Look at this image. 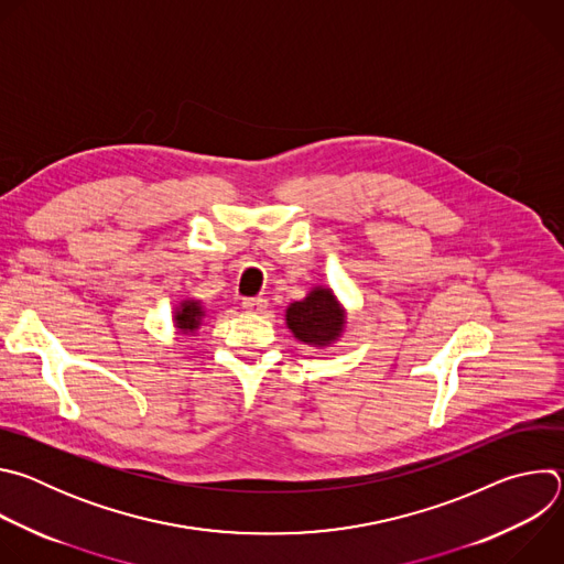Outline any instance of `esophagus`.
Returning <instances> with one entry per match:
<instances>
[{"label": "esophagus", "mask_w": 564, "mask_h": 564, "mask_svg": "<svg viewBox=\"0 0 564 564\" xmlns=\"http://www.w3.org/2000/svg\"><path fill=\"white\" fill-rule=\"evenodd\" d=\"M243 307L250 310V312H263L268 307V299L263 296H250V299H243Z\"/></svg>", "instance_id": "esophagus-1"}]
</instances>
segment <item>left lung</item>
<instances>
[{"instance_id":"8db88e82","label":"left lung","mask_w":564,"mask_h":564,"mask_svg":"<svg viewBox=\"0 0 564 564\" xmlns=\"http://www.w3.org/2000/svg\"><path fill=\"white\" fill-rule=\"evenodd\" d=\"M285 324L305 346L328 348L346 328V310L330 288L316 285L305 299L288 305Z\"/></svg>"}]
</instances>
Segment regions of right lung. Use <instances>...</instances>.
<instances>
[{"mask_svg": "<svg viewBox=\"0 0 564 564\" xmlns=\"http://www.w3.org/2000/svg\"><path fill=\"white\" fill-rule=\"evenodd\" d=\"M205 318V307L196 299H183L174 310V326L181 335H192L200 328Z\"/></svg>", "mask_w": 564, "mask_h": 564, "instance_id": "add662e5", "label": "right lung"}]
</instances>
